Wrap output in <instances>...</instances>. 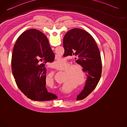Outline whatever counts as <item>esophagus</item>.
Listing matches in <instances>:
<instances>
[{"label": "esophagus", "instance_id": "obj_1", "mask_svg": "<svg viewBox=\"0 0 127 127\" xmlns=\"http://www.w3.org/2000/svg\"><path fill=\"white\" fill-rule=\"evenodd\" d=\"M55 70H56V71H59V70H61V69H59L58 68H55Z\"/></svg>", "mask_w": 127, "mask_h": 127}]
</instances>
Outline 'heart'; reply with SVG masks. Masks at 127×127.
I'll return each instance as SVG.
<instances>
[{"mask_svg": "<svg viewBox=\"0 0 127 127\" xmlns=\"http://www.w3.org/2000/svg\"><path fill=\"white\" fill-rule=\"evenodd\" d=\"M53 64L58 68H63L68 64V59L66 57H57L54 60Z\"/></svg>", "mask_w": 127, "mask_h": 127, "instance_id": "obj_1", "label": "heart"}]
</instances>
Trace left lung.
Returning a JSON list of instances; mask_svg holds the SVG:
<instances>
[{"label": "left lung", "mask_w": 127, "mask_h": 127, "mask_svg": "<svg viewBox=\"0 0 127 127\" xmlns=\"http://www.w3.org/2000/svg\"><path fill=\"white\" fill-rule=\"evenodd\" d=\"M63 39L64 49L79 58L76 60L79 64L77 70L74 73H66L64 89L71 98L82 99L95 88L100 78V51L94 39L84 29H70Z\"/></svg>", "instance_id": "obj_1"}]
</instances>
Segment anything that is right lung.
Instances as JSON below:
<instances>
[{"instance_id":"obj_1","label":"right lung","mask_w":127,"mask_h":127,"mask_svg":"<svg viewBox=\"0 0 127 127\" xmlns=\"http://www.w3.org/2000/svg\"><path fill=\"white\" fill-rule=\"evenodd\" d=\"M48 44L45 33L35 28L22 34L13 48L11 68L15 81L21 91L33 100L45 95L54 72L52 68H45L41 63L54 59L48 53Z\"/></svg>"}]
</instances>
